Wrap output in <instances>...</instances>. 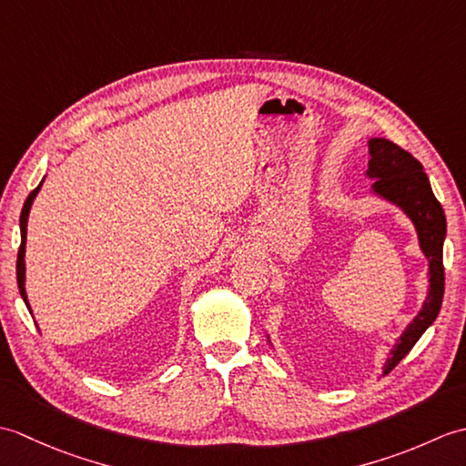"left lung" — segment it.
Wrapping results in <instances>:
<instances>
[{"mask_svg": "<svg viewBox=\"0 0 466 466\" xmlns=\"http://www.w3.org/2000/svg\"><path fill=\"white\" fill-rule=\"evenodd\" d=\"M369 170L366 177L372 180L370 196L390 204L409 218L417 230L419 248L429 260V290L422 309L409 322L407 329L394 342L382 364V376L389 374L404 356L419 342L424 330L437 320L442 296H444V268H442V244L447 238V218L442 206L432 194L429 176L422 164L407 150L384 137L369 140ZM270 342V334L266 332ZM272 344V342H270Z\"/></svg>", "mask_w": 466, "mask_h": 466, "instance_id": "left-lung-1", "label": "left lung"}]
</instances>
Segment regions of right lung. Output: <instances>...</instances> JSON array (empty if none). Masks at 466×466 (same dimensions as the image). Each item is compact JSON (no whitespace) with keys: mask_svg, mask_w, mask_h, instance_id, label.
I'll use <instances>...</instances> for the list:
<instances>
[{"mask_svg":"<svg viewBox=\"0 0 466 466\" xmlns=\"http://www.w3.org/2000/svg\"><path fill=\"white\" fill-rule=\"evenodd\" d=\"M46 180V177H44ZM44 180L39 182V186L35 187V190L27 196V200L22 208V216H19V232H22V246H19V252H17V286H19V294H22V299L27 306V310L32 312V306H29V300H27V292H25V240H27V218H29V210H32L34 206V200L35 196L39 192V187H42Z\"/></svg>","mask_w":466,"mask_h":466,"instance_id":"obj_1","label":"right lung"}]
</instances>
